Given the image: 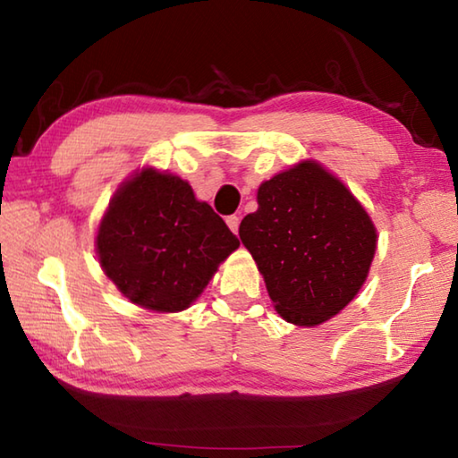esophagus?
I'll use <instances>...</instances> for the list:
<instances>
[{
  "label": "esophagus",
  "instance_id": "obj_1",
  "mask_svg": "<svg viewBox=\"0 0 458 458\" xmlns=\"http://www.w3.org/2000/svg\"><path fill=\"white\" fill-rule=\"evenodd\" d=\"M226 224H228V228H230L232 232H234V234H238V226H240V218H238V216H228Z\"/></svg>",
  "mask_w": 458,
  "mask_h": 458
}]
</instances>
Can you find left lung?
Wrapping results in <instances>:
<instances>
[{
  "label": "left lung",
  "instance_id": "1",
  "mask_svg": "<svg viewBox=\"0 0 458 458\" xmlns=\"http://www.w3.org/2000/svg\"><path fill=\"white\" fill-rule=\"evenodd\" d=\"M257 201L238 234L278 315L301 327L331 319L366 283L377 242L374 222L315 161L260 183Z\"/></svg>",
  "mask_w": 458,
  "mask_h": 458
}]
</instances>
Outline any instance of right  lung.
Here are the masks:
<instances>
[{
	"label": "right lung",
	"mask_w": 458,
	"mask_h": 458,
	"mask_svg": "<svg viewBox=\"0 0 458 458\" xmlns=\"http://www.w3.org/2000/svg\"><path fill=\"white\" fill-rule=\"evenodd\" d=\"M238 246L188 182L153 167L121 183L97 234L105 275L131 303L157 313L188 309Z\"/></svg>",
	"instance_id": "add662e5"
}]
</instances>
